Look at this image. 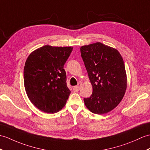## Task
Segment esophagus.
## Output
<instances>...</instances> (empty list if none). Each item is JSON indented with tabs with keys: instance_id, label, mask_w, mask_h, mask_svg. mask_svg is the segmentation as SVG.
<instances>
[{
	"instance_id": "34e87169",
	"label": "esophagus",
	"mask_w": 150,
	"mask_h": 150,
	"mask_svg": "<svg viewBox=\"0 0 150 150\" xmlns=\"http://www.w3.org/2000/svg\"><path fill=\"white\" fill-rule=\"evenodd\" d=\"M82 85V83L81 82H79L78 83L77 86H76L74 87V91H75V92L79 91V90H80V89H81V87Z\"/></svg>"
}]
</instances>
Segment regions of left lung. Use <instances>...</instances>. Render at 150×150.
<instances>
[{
    "mask_svg": "<svg viewBox=\"0 0 150 150\" xmlns=\"http://www.w3.org/2000/svg\"><path fill=\"white\" fill-rule=\"evenodd\" d=\"M81 56L93 86L89 98L83 99L93 113L110 112L122 100L127 79L123 59L120 52L102 43L81 47Z\"/></svg>",
    "mask_w": 150,
    "mask_h": 150,
    "instance_id": "8db88e82",
    "label": "left lung"
}]
</instances>
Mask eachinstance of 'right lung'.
<instances>
[{"instance_id":"add662e5","label":"right lung","mask_w":150,"mask_h":150,"mask_svg":"<svg viewBox=\"0 0 150 150\" xmlns=\"http://www.w3.org/2000/svg\"><path fill=\"white\" fill-rule=\"evenodd\" d=\"M72 50L71 47L45 45L27 59L23 70L27 95L31 103L44 112H59L70 95L64 65Z\"/></svg>"}]
</instances>
